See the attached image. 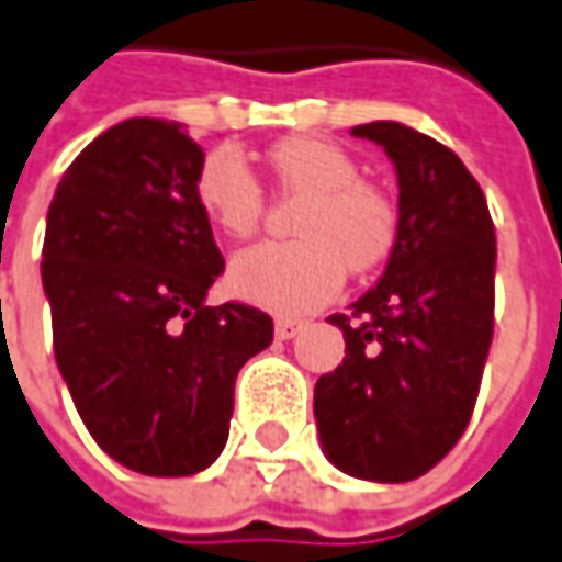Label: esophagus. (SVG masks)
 Masks as SVG:
<instances>
[{
	"instance_id": "34e87169",
	"label": "esophagus",
	"mask_w": 562,
	"mask_h": 562,
	"mask_svg": "<svg viewBox=\"0 0 562 562\" xmlns=\"http://www.w3.org/2000/svg\"><path fill=\"white\" fill-rule=\"evenodd\" d=\"M300 328H303V322L300 318H278L274 322V335L281 337V340H291V337L300 335Z\"/></svg>"
}]
</instances>
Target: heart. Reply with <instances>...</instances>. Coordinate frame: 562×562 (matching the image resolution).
Segmentation results:
<instances>
[{"mask_svg":"<svg viewBox=\"0 0 562 562\" xmlns=\"http://www.w3.org/2000/svg\"><path fill=\"white\" fill-rule=\"evenodd\" d=\"M271 175L303 196L293 218V244H259L234 256L227 284L244 300L274 313H306L331 300L344 274L378 269L397 244V205L384 190L359 181L347 149L315 137H288L269 149ZM196 203L215 231L244 240L259 222L266 196L244 156L218 146L193 181Z\"/></svg>","mask_w":562,"mask_h":562,"instance_id":"obj_1","label":"heart"}]
</instances>
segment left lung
Segmentation results:
<instances>
[{
	"mask_svg": "<svg viewBox=\"0 0 562 562\" xmlns=\"http://www.w3.org/2000/svg\"><path fill=\"white\" fill-rule=\"evenodd\" d=\"M397 168L400 227L387 269L350 315L347 357L315 381L328 460L369 482H413L472 419L494 337V222L453 149L397 121L353 127Z\"/></svg>",
	"mask_w": 562,
	"mask_h": 562,
	"instance_id": "1",
	"label": "left lung"
}]
</instances>
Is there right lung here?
I'll return each mask as SVG.
<instances>
[{"mask_svg": "<svg viewBox=\"0 0 562 562\" xmlns=\"http://www.w3.org/2000/svg\"><path fill=\"white\" fill-rule=\"evenodd\" d=\"M181 124L131 119L99 134L55 187L43 291L77 413L121 465L178 479L225 450L234 381L274 335L247 303L205 306L225 271Z\"/></svg>", "mask_w": 562, "mask_h": 562, "instance_id": "obj_1", "label": "right lung"}]
</instances>
